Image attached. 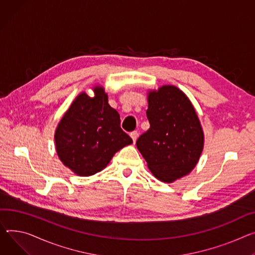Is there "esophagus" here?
Here are the masks:
<instances>
[{
	"label": "esophagus",
	"instance_id": "34e87169",
	"mask_svg": "<svg viewBox=\"0 0 255 255\" xmlns=\"http://www.w3.org/2000/svg\"><path fill=\"white\" fill-rule=\"evenodd\" d=\"M130 136H131L133 142L135 143V141H136V139H137V137H138V132H137V131H132V132L130 133Z\"/></svg>",
	"mask_w": 255,
	"mask_h": 255
}]
</instances>
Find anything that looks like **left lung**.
I'll return each instance as SVG.
<instances>
[{
    "label": "left lung",
    "mask_w": 255,
    "mask_h": 255,
    "mask_svg": "<svg viewBox=\"0 0 255 255\" xmlns=\"http://www.w3.org/2000/svg\"><path fill=\"white\" fill-rule=\"evenodd\" d=\"M149 129L136 141L148 169L158 179L172 182L190 173L199 161L204 134L189 98L175 86L149 92Z\"/></svg>",
    "instance_id": "left-lung-1"
}]
</instances>
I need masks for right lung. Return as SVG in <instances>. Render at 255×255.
<instances>
[{
  "mask_svg": "<svg viewBox=\"0 0 255 255\" xmlns=\"http://www.w3.org/2000/svg\"><path fill=\"white\" fill-rule=\"evenodd\" d=\"M94 97L80 94L55 132L56 150L62 163L81 176L93 175L110 163L132 139L120 126V115L108 103L103 87Z\"/></svg>",
  "mask_w": 255,
  "mask_h": 255,
  "instance_id": "obj_1",
  "label": "right lung"
}]
</instances>
